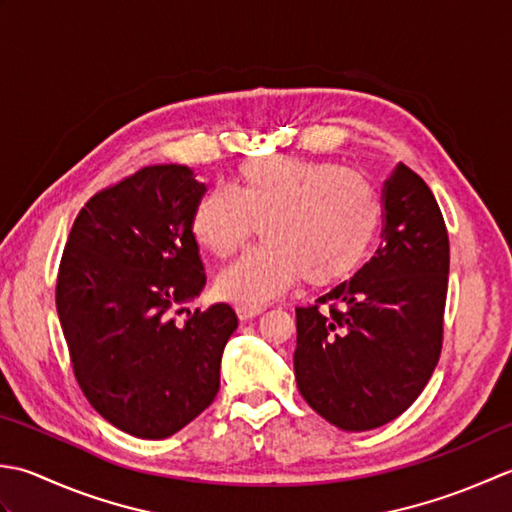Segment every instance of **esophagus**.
I'll return each instance as SVG.
<instances>
[{
	"label": "esophagus",
	"instance_id": "esophagus-1",
	"mask_svg": "<svg viewBox=\"0 0 512 512\" xmlns=\"http://www.w3.org/2000/svg\"><path fill=\"white\" fill-rule=\"evenodd\" d=\"M236 314L241 320H252L258 314H263V307H256V309L254 307H236Z\"/></svg>",
	"mask_w": 512,
	"mask_h": 512
}]
</instances>
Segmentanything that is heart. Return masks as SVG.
I'll use <instances>...</instances> for the list:
<instances>
[{
    "mask_svg": "<svg viewBox=\"0 0 512 512\" xmlns=\"http://www.w3.org/2000/svg\"><path fill=\"white\" fill-rule=\"evenodd\" d=\"M380 201L362 174L329 161L263 156L236 185H214L192 207L194 241L214 256L236 252L258 225L263 245L216 276L218 296L263 307L294 287L333 285L362 263L380 227Z\"/></svg>",
    "mask_w": 512,
    "mask_h": 512,
    "instance_id": "heart-1",
    "label": "heart"
}]
</instances>
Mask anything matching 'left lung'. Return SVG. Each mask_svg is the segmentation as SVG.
Wrapping results in <instances>:
<instances>
[{
    "label": "left lung",
    "mask_w": 512,
    "mask_h": 512,
    "mask_svg": "<svg viewBox=\"0 0 512 512\" xmlns=\"http://www.w3.org/2000/svg\"><path fill=\"white\" fill-rule=\"evenodd\" d=\"M382 205L375 256L316 305L296 309L298 391L342 431L402 415L442 351L451 256L440 205L404 163L384 181Z\"/></svg>",
    "instance_id": "obj_1"
}]
</instances>
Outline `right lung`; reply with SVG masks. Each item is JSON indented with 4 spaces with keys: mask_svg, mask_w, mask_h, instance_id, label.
Here are the masks:
<instances>
[{
    "mask_svg": "<svg viewBox=\"0 0 512 512\" xmlns=\"http://www.w3.org/2000/svg\"><path fill=\"white\" fill-rule=\"evenodd\" d=\"M205 192L187 165L141 168L81 207L61 256L55 300L79 387L143 440L174 435L214 402L238 327L225 302L187 311L185 325L170 316L207 280L190 232Z\"/></svg>",
    "mask_w": 512,
    "mask_h": 512,
    "instance_id": "add662e5",
    "label": "right lung"
}]
</instances>
